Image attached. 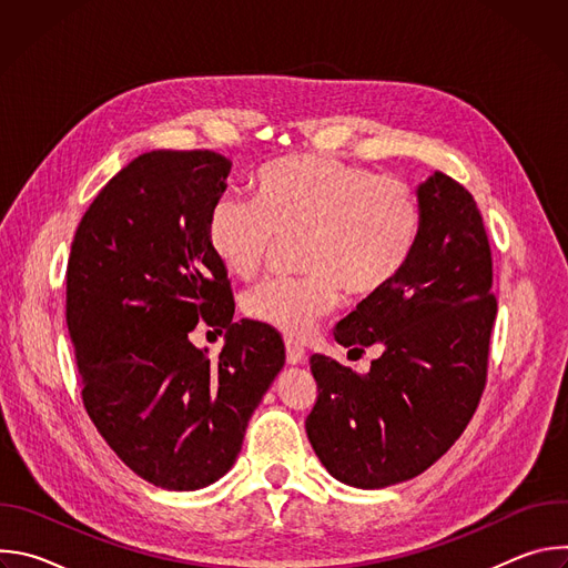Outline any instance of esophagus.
I'll return each instance as SVG.
<instances>
[{"label":"esophagus","mask_w":568,"mask_h":568,"mask_svg":"<svg viewBox=\"0 0 568 568\" xmlns=\"http://www.w3.org/2000/svg\"><path fill=\"white\" fill-rule=\"evenodd\" d=\"M285 353H287V364L292 366H298L305 362V348L292 339L285 342Z\"/></svg>","instance_id":"esophagus-1"}]
</instances>
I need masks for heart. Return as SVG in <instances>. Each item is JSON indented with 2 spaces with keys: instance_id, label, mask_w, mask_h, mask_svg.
I'll list each match as a JSON object with an SVG mask.
<instances>
[{
  "instance_id": "obj_1",
  "label": "heart",
  "mask_w": 568,
  "mask_h": 568,
  "mask_svg": "<svg viewBox=\"0 0 568 568\" xmlns=\"http://www.w3.org/2000/svg\"><path fill=\"white\" fill-rule=\"evenodd\" d=\"M420 206L409 184L333 156L292 154L256 178V200L220 195L206 215V247L233 278H252L276 235H296L294 278H270L245 292L250 318L305 337L328 314L339 290L366 301L409 263Z\"/></svg>"
}]
</instances>
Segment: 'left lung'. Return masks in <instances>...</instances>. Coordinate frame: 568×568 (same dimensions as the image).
<instances>
[{
    "instance_id": "left-lung-1",
    "label": "left lung",
    "mask_w": 568,
    "mask_h": 568,
    "mask_svg": "<svg viewBox=\"0 0 568 568\" xmlns=\"http://www.w3.org/2000/svg\"><path fill=\"white\" fill-rule=\"evenodd\" d=\"M420 231L399 276L337 323L335 339L366 375L312 355L316 402L305 432L342 483L377 490L432 467L465 432L485 379L497 318L493 252L471 193L445 173L418 189Z\"/></svg>"
}]
</instances>
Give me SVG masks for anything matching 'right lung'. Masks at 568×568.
<instances>
[{
	"label": "right lung",
	"instance_id": "obj_1",
	"mask_svg": "<svg viewBox=\"0 0 568 568\" xmlns=\"http://www.w3.org/2000/svg\"><path fill=\"white\" fill-rule=\"evenodd\" d=\"M229 159L152 150L116 173L80 220L67 263V328L85 412L114 454L164 490H200L235 463L250 418L285 364L281 335L233 323L206 215ZM225 331L209 361L187 339Z\"/></svg>",
	"mask_w": 568,
	"mask_h": 568
}]
</instances>
